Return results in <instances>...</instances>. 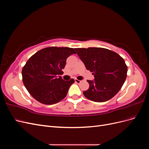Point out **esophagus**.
<instances>
[{"mask_svg": "<svg viewBox=\"0 0 149 149\" xmlns=\"http://www.w3.org/2000/svg\"><path fill=\"white\" fill-rule=\"evenodd\" d=\"M74 81H75V82L76 83H80L81 82V81L79 80V79H74Z\"/></svg>", "mask_w": 149, "mask_h": 149, "instance_id": "obj_1", "label": "esophagus"}]
</instances>
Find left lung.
<instances>
[{"label":"left lung","instance_id":"left-lung-1","mask_svg":"<svg viewBox=\"0 0 149 149\" xmlns=\"http://www.w3.org/2000/svg\"><path fill=\"white\" fill-rule=\"evenodd\" d=\"M86 68L94 79L87 80L89 88L83 92L86 97L94 102H105L118 93L127 77V67L118 53L102 48H75Z\"/></svg>","mask_w":149,"mask_h":149}]
</instances>
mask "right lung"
Wrapping results in <instances>:
<instances>
[{"mask_svg":"<svg viewBox=\"0 0 149 149\" xmlns=\"http://www.w3.org/2000/svg\"><path fill=\"white\" fill-rule=\"evenodd\" d=\"M76 54L73 48L48 47L40 49L26 61L22 69L26 89L36 100L45 104H56L64 99L74 82L63 79L61 75L67 58Z\"/></svg>","mask_w":149,"mask_h":149,"instance_id":"1","label":"right lung"}]
</instances>
